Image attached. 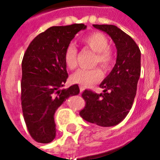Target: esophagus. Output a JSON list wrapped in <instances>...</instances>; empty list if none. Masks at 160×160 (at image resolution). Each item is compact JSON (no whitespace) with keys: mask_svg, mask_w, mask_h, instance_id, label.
I'll use <instances>...</instances> for the list:
<instances>
[{"mask_svg":"<svg viewBox=\"0 0 160 160\" xmlns=\"http://www.w3.org/2000/svg\"><path fill=\"white\" fill-rule=\"evenodd\" d=\"M84 91V87H80V92H82Z\"/></svg>","mask_w":160,"mask_h":160,"instance_id":"1","label":"esophagus"}]
</instances>
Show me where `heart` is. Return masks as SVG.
<instances>
[{"label":"heart","mask_w":160,"mask_h":160,"mask_svg":"<svg viewBox=\"0 0 160 160\" xmlns=\"http://www.w3.org/2000/svg\"><path fill=\"white\" fill-rule=\"evenodd\" d=\"M82 42L88 49L95 52L93 65L99 64L104 70H109L114 62V55L109 47L110 42L104 34L99 32H94L84 37ZM78 51L73 43L67 46L64 51V62L68 69H73L77 66ZM103 73L99 68L92 69H79L71 75V81L82 87H91L101 80Z\"/></svg>","instance_id":"heart-1"}]
</instances>
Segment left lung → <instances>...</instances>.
I'll return each instance as SVG.
<instances>
[{
  "mask_svg": "<svg viewBox=\"0 0 160 160\" xmlns=\"http://www.w3.org/2000/svg\"><path fill=\"white\" fill-rule=\"evenodd\" d=\"M93 26L111 37L118 49V56L113 69L99 85L104 93L90 90L82 92L86 105L80 116L91 123L111 127L120 123L133 105L141 75V50L133 38L118 26Z\"/></svg>",
  "mask_w": 160,
  "mask_h": 160,
  "instance_id": "8db88e82",
  "label": "left lung"
}]
</instances>
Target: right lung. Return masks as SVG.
Masks as SVG:
<instances>
[{
  "label": "right lung",
  "instance_id": "add662e5",
  "mask_svg": "<svg viewBox=\"0 0 160 160\" xmlns=\"http://www.w3.org/2000/svg\"><path fill=\"white\" fill-rule=\"evenodd\" d=\"M87 26H52L31 42L22 60L21 106L29 134L37 142L56 137L54 115L70 96L80 92L78 85L61 90L68 77L64 51L75 34Z\"/></svg>",
  "mask_w": 160,
  "mask_h": 160
}]
</instances>
